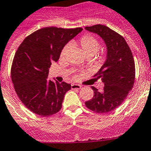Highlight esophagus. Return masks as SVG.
Instances as JSON below:
<instances>
[{"mask_svg":"<svg viewBox=\"0 0 151 151\" xmlns=\"http://www.w3.org/2000/svg\"><path fill=\"white\" fill-rule=\"evenodd\" d=\"M82 86L79 84H71V89L72 90H80L81 89Z\"/></svg>","mask_w":151,"mask_h":151,"instance_id":"obj_1","label":"esophagus"}]
</instances>
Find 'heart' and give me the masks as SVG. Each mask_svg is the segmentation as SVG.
Returning <instances> with one entry per match:
<instances>
[{
    "label": "heart",
    "mask_w": 151,
    "mask_h": 151,
    "mask_svg": "<svg viewBox=\"0 0 151 151\" xmlns=\"http://www.w3.org/2000/svg\"><path fill=\"white\" fill-rule=\"evenodd\" d=\"M79 45L86 57L87 56L93 57L99 49V44L97 40L93 36H88V35L83 36L81 38V39L79 40ZM69 48H70V46L68 45H65L62 48L61 55H60L61 58H64L66 56Z\"/></svg>",
    "instance_id": "b5f03b06"
}]
</instances>
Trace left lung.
<instances>
[{
  "label": "left lung",
  "mask_w": 151,
  "mask_h": 151,
  "mask_svg": "<svg viewBox=\"0 0 151 151\" xmlns=\"http://www.w3.org/2000/svg\"><path fill=\"white\" fill-rule=\"evenodd\" d=\"M85 29L97 34L106 47V61L95 74L96 79L104 83V88L99 92L92 86L93 97L85 105L93 112L106 113L119 107L132 90L135 77L134 61L126 41L119 33L100 24Z\"/></svg>",
  "instance_id": "8db88e82"
}]
</instances>
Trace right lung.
<instances>
[{"instance_id": "right-lung-1", "label": "right lung", "mask_w": 151, "mask_h": 151, "mask_svg": "<svg viewBox=\"0 0 151 151\" xmlns=\"http://www.w3.org/2000/svg\"><path fill=\"white\" fill-rule=\"evenodd\" d=\"M82 28L45 27L27 36L16 52L11 79L21 102L33 113L49 116L61 109L71 85L48 81L49 68L58 61L65 45Z\"/></svg>"}]
</instances>
